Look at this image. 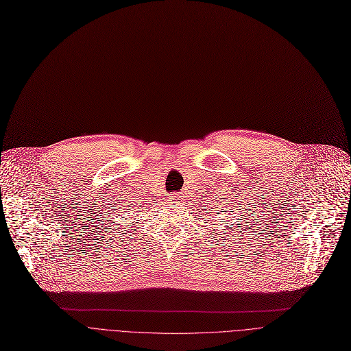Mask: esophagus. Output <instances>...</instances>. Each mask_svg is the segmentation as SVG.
Masks as SVG:
<instances>
[{
    "label": "esophagus",
    "mask_w": 351,
    "mask_h": 351,
    "mask_svg": "<svg viewBox=\"0 0 351 351\" xmlns=\"http://www.w3.org/2000/svg\"><path fill=\"white\" fill-rule=\"evenodd\" d=\"M179 197H180V196H179V193H172V195H171V197H169V200H171V202H173V204H176V202H179V200H180Z\"/></svg>",
    "instance_id": "1"
}]
</instances>
